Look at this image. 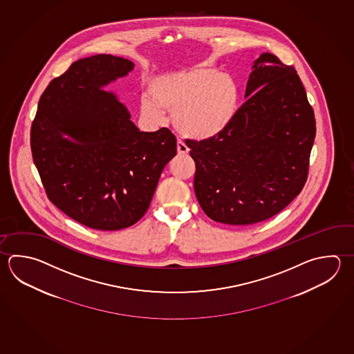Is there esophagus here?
<instances>
[{"mask_svg":"<svg viewBox=\"0 0 354 354\" xmlns=\"http://www.w3.org/2000/svg\"><path fill=\"white\" fill-rule=\"evenodd\" d=\"M176 149H178V153L179 155H187L189 153V147L185 145L184 141L178 140L176 142Z\"/></svg>","mask_w":354,"mask_h":354,"instance_id":"1","label":"esophagus"}]
</instances>
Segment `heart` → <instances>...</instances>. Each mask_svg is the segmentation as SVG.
Returning <instances> with one entry per match:
<instances>
[{
    "instance_id": "b5f03b06",
    "label": "heart",
    "mask_w": 354,
    "mask_h": 354,
    "mask_svg": "<svg viewBox=\"0 0 354 354\" xmlns=\"http://www.w3.org/2000/svg\"><path fill=\"white\" fill-rule=\"evenodd\" d=\"M150 93L154 101L144 97L142 113L159 120L161 106L173 113L174 127L179 133L198 140L225 131L239 105L235 81L209 66L159 76L151 82Z\"/></svg>"
}]
</instances>
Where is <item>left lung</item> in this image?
Instances as JSON below:
<instances>
[{"label": "left lung", "instance_id": "8db88e82", "mask_svg": "<svg viewBox=\"0 0 354 354\" xmlns=\"http://www.w3.org/2000/svg\"><path fill=\"white\" fill-rule=\"evenodd\" d=\"M245 99L225 131L190 140L194 190L210 219L267 221L301 192L315 138L313 109L293 66L273 54L254 61Z\"/></svg>", "mask_w": 354, "mask_h": 354}]
</instances>
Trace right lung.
<instances>
[{
	"instance_id": "obj_1",
	"label": "right lung",
	"mask_w": 354,
	"mask_h": 354,
	"mask_svg": "<svg viewBox=\"0 0 354 354\" xmlns=\"http://www.w3.org/2000/svg\"><path fill=\"white\" fill-rule=\"evenodd\" d=\"M133 66L113 55L75 61L41 95L31 127L32 159L47 198L96 230L140 221L162 169L176 155L169 129L140 131L127 107L102 90Z\"/></svg>"
}]
</instances>
